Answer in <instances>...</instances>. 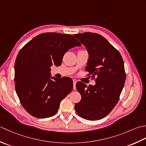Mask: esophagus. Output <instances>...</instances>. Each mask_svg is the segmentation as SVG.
Wrapping results in <instances>:
<instances>
[{
  "label": "esophagus",
  "instance_id": "obj_1",
  "mask_svg": "<svg viewBox=\"0 0 146 146\" xmlns=\"http://www.w3.org/2000/svg\"><path fill=\"white\" fill-rule=\"evenodd\" d=\"M77 81H76L75 79L73 80V84H74V90H76V84Z\"/></svg>",
  "mask_w": 146,
  "mask_h": 146
}]
</instances>
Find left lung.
Returning <instances> with one entry per match:
<instances>
[{"mask_svg":"<svg viewBox=\"0 0 146 146\" xmlns=\"http://www.w3.org/2000/svg\"><path fill=\"white\" fill-rule=\"evenodd\" d=\"M87 48L89 59L86 70L94 79V86L76 83L81 100L75 105L80 117L98 120L108 115L117 105L126 79L120 52L102 35L86 32L74 35Z\"/></svg>","mask_w":146,"mask_h":146,"instance_id":"left-lung-1","label":"left lung"}]
</instances>
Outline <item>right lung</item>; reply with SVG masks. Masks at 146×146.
I'll return each instance as SVG.
<instances>
[{"label": "right lung", "mask_w": 146, "mask_h": 146, "mask_svg": "<svg viewBox=\"0 0 146 146\" xmlns=\"http://www.w3.org/2000/svg\"><path fill=\"white\" fill-rule=\"evenodd\" d=\"M81 44L72 35L44 33L20 50L15 62V88L21 103L36 118L54 115L61 101L73 89L69 77L50 79V67L59 66L68 50Z\"/></svg>", "instance_id": "add662e5"}]
</instances>
